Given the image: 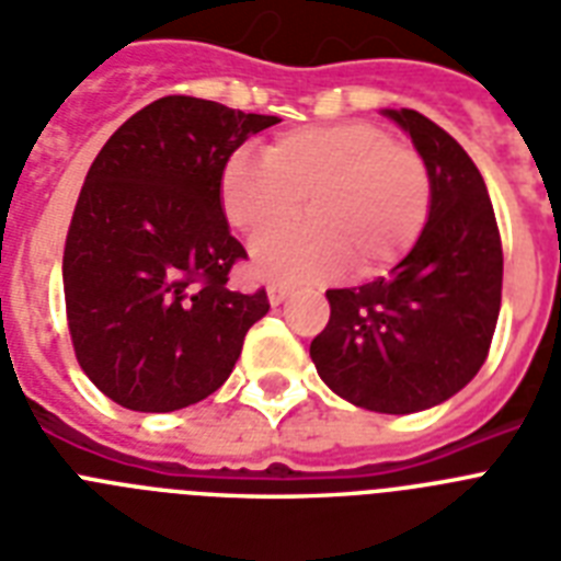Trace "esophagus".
Returning a JSON list of instances; mask_svg holds the SVG:
<instances>
[{
  "label": "esophagus",
  "instance_id": "esophagus-1",
  "mask_svg": "<svg viewBox=\"0 0 561 561\" xmlns=\"http://www.w3.org/2000/svg\"><path fill=\"white\" fill-rule=\"evenodd\" d=\"M290 294H294V288L285 285V282H271V285H267V299H271V305H282Z\"/></svg>",
  "mask_w": 561,
  "mask_h": 561
}]
</instances>
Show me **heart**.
Here are the masks:
<instances>
[{"label": "heart", "instance_id": "obj_1", "mask_svg": "<svg viewBox=\"0 0 561 561\" xmlns=\"http://www.w3.org/2000/svg\"><path fill=\"white\" fill-rule=\"evenodd\" d=\"M306 202L313 222L273 234ZM221 204L239 230L259 239L253 262L279 279H328L354 265L377 276L417 244L432 213V175L417 149L371 123H331L285 131L265 161L233 154Z\"/></svg>", "mask_w": 561, "mask_h": 561}]
</instances>
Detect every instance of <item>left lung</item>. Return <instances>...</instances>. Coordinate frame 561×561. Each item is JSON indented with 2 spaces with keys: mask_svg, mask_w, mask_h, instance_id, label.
I'll list each match as a JSON object with an SVG mask.
<instances>
[{
  "mask_svg": "<svg viewBox=\"0 0 561 561\" xmlns=\"http://www.w3.org/2000/svg\"><path fill=\"white\" fill-rule=\"evenodd\" d=\"M432 175L421 239L359 288L325 290L331 320L311 359L340 398L368 412L412 414L461 391L484 366L502 308V236L472 158L414 108H386Z\"/></svg>",
  "mask_w": 561,
  "mask_h": 561,
  "instance_id": "8db88e82",
  "label": "left lung"
}]
</instances>
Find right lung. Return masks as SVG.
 I'll return each mask as SVG.
<instances>
[{"mask_svg":"<svg viewBox=\"0 0 561 561\" xmlns=\"http://www.w3.org/2000/svg\"><path fill=\"white\" fill-rule=\"evenodd\" d=\"M279 117L186 94L144 106L106 140L77 198L62 253L77 363L131 412H175L221 389L265 288L239 294L248 259L221 209L230 154Z\"/></svg>","mask_w":561,"mask_h":561,"instance_id":"add662e5","label":"right lung"}]
</instances>
